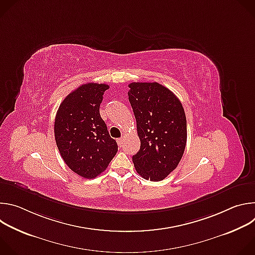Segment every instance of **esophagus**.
<instances>
[{"instance_id": "obj_1", "label": "esophagus", "mask_w": 255, "mask_h": 255, "mask_svg": "<svg viewBox=\"0 0 255 255\" xmlns=\"http://www.w3.org/2000/svg\"><path fill=\"white\" fill-rule=\"evenodd\" d=\"M123 141H124V137H121V138L117 139V143H118V145H119L120 147L123 145Z\"/></svg>"}]
</instances>
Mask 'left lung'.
<instances>
[{
    "label": "left lung",
    "instance_id": "left-lung-1",
    "mask_svg": "<svg viewBox=\"0 0 255 255\" xmlns=\"http://www.w3.org/2000/svg\"><path fill=\"white\" fill-rule=\"evenodd\" d=\"M129 102L140 149L132 160L145 179L162 180L175 169L187 143V119L176 96L158 83H131Z\"/></svg>",
    "mask_w": 255,
    "mask_h": 255
}]
</instances>
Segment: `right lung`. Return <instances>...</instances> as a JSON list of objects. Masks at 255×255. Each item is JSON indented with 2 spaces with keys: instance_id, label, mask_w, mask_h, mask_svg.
<instances>
[{
  "instance_id": "1",
  "label": "right lung",
  "mask_w": 255,
  "mask_h": 255,
  "mask_svg": "<svg viewBox=\"0 0 255 255\" xmlns=\"http://www.w3.org/2000/svg\"><path fill=\"white\" fill-rule=\"evenodd\" d=\"M109 86L89 83L72 91L60 104L54 136L66 165L85 178L103 172L118 151L100 115V104Z\"/></svg>"
}]
</instances>
